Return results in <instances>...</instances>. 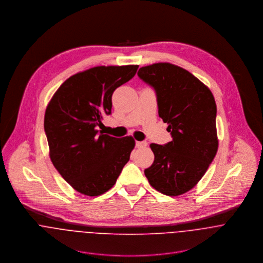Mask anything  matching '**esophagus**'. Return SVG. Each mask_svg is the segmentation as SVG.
Masks as SVG:
<instances>
[{
  "instance_id": "34e87169",
  "label": "esophagus",
  "mask_w": 263,
  "mask_h": 263,
  "mask_svg": "<svg viewBox=\"0 0 263 263\" xmlns=\"http://www.w3.org/2000/svg\"><path fill=\"white\" fill-rule=\"evenodd\" d=\"M147 142H145V141H142V142H136V146H137V148H139V149H143V148H146L147 147Z\"/></svg>"
}]
</instances>
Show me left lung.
I'll list each match as a JSON object with an SVG mask.
<instances>
[{
  "mask_svg": "<svg viewBox=\"0 0 263 263\" xmlns=\"http://www.w3.org/2000/svg\"><path fill=\"white\" fill-rule=\"evenodd\" d=\"M138 76L155 90L159 116L172 137L163 146L151 144L155 160L145 175L159 192L180 195L197 184L217 154L215 98L197 78L169 63L143 67Z\"/></svg>",
  "mask_w": 263,
  "mask_h": 263,
  "instance_id": "left-lung-1",
  "label": "left lung"
}]
</instances>
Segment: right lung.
<instances>
[{
    "label": "right lung",
    "mask_w": 263,
    "mask_h": 263,
    "mask_svg": "<svg viewBox=\"0 0 263 263\" xmlns=\"http://www.w3.org/2000/svg\"><path fill=\"white\" fill-rule=\"evenodd\" d=\"M139 66L95 67L66 80L44 115L50 160L77 191L100 195L112 187L135 148L132 137L98 130L109 115L113 92L136 75Z\"/></svg>",
    "instance_id": "right-lung-1"
}]
</instances>
